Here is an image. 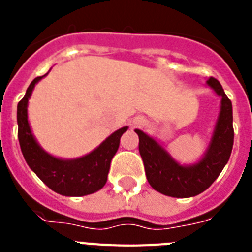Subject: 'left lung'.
<instances>
[{
  "instance_id": "left-lung-1",
  "label": "left lung",
  "mask_w": 252,
  "mask_h": 252,
  "mask_svg": "<svg viewBox=\"0 0 252 252\" xmlns=\"http://www.w3.org/2000/svg\"><path fill=\"white\" fill-rule=\"evenodd\" d=\"M207 84L221 97V108L212 139L198 162L180 165L159 142L141 130H135L139 135V151L149 184L164 195L189 198L204 192L221 174L230 159L233 146L232 103L216 78H209Z\"/></svg>"
}]
</instances>
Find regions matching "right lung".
Returning <instances> with one entry per match:
<instances>
[{"mask_svg": "<svg viewBox=\"0 0 252 252\" xmlns=\"http://www.w3.org/2000/svg\"><path fill=\"white\" fill-rule=\"evenodd\" d=\"M46 75V74H45ZM45 75L35 78L17 104L20 148L28 165L54 192L66 197L92 194L103 188L107 182L111 160L119 150L122 133L127 126L115 131L98 148L78 159H59L46 153L37 144L28 121V103L35 84Z\"/></svg>", "mask_w": 252, "mask_h": 252, "instance_id": "1", "label": "right lung"}]
</instances>
